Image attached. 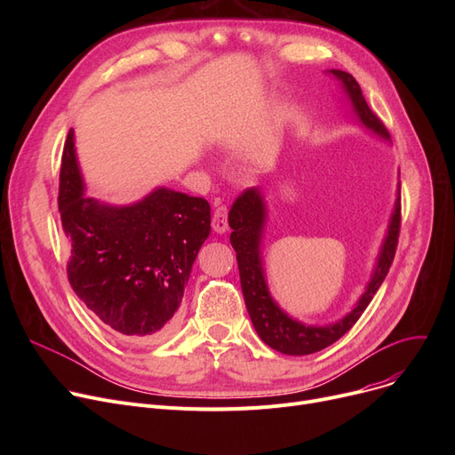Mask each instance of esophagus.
<instances>
[{"label":"esophagus","instance_id":"esophagus-1","mask_svg":"<svg viewBox=\"0 0 455 455\" xmlns=\"http://www.w3.org/2000/svg\"><path fill=\"white\" fill-rule=\"evenodd\" d=\"M228 210L227 206H218L213 212V218H212V228L213 232L218 234H225L228 230Z\"/></svg>","mask_w":455,"mask_h":455}]
</instances>
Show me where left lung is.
<instances>
[{"mask_svg": "<svg viewBox=\"0 0 455 455\" xmlns=\"http://www.w3.org/2000/svg\"><path fill=\"white\" fill-rule=\"evenodd\" d=\"M326 74L339 83L343 101L348 105L360 127L379 140L391 141L384 124L369 108L357 81L341 69H326ZM267 218L269 208L261 188L247 189L243 196L235 199L228 213V225L232 228L230 243L235 251L237 267H240L242 291L247 312L259 339L267 347L288 355H307L319 352L343 338L354 326V323L362 317L365 307L371 304L374 293L379 290L381 282L389 273L400 230V182L396 186V199L386 235L379 243L378 256L374 259L363 293L355 300L348 314L326 324H309L290 315L271 295L264 267V235Z\"/></svg>", "mask_w": 455, "mask_h": 455, "instance_id": "left-lung-1", "label": "left lung"}]
</instances>
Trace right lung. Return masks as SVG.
Here are the masks:
<instances>
[{"mask_svg": "<svg viewBox=\"0 0 455 455\" xmlns=\"http://www.w3.org/2000/svg\"><path fill=\"white\" fill-rule=\"evenodd\" d=\"M59 212L71 245L68 278L86 307L124 338L156 343L170 336L191 267L210 235L208 201L165 186L129 204L86 196L71 129Z\"/></svg>", "mask_w": 455, "mask_h": 455, "instance_id": "obj_1", "label": "right lung"}]
</instances>
